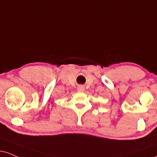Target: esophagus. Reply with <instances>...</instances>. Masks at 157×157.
<instances>
[{
	"mask_svg": "<svg viewBox=\"0 0 157 157\" xmlns=\"http://www.w3.org/2000/svg\"><path fill=\"white\" fill-rule=\"evenodd\" d=\"M85 90V87L82 86H79L77 87V91L79 92H83Z\"/></svg>",
	"mask_w": 157,
	"mask_h": 157,
	"instance_id": "1",
	"label": "esophagus"
}]
</instances>
